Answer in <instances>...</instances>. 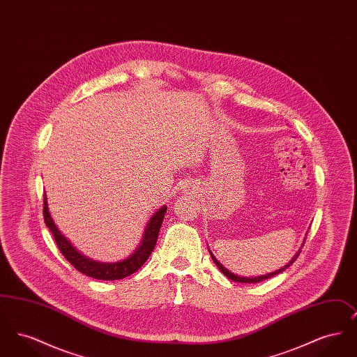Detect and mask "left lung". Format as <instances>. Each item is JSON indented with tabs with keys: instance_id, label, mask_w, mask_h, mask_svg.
I'll return each instance as SVG.
<instances>
[{
	"instance_id": "8db88e82",
	"label": "left lung",
	"mask_w": 357,
	"mask_h": 357,
	"mask_svg": "<svg viewBox=\"0 0 357 357\" xmlns=\"http://www.w3.org/2000/svg\"><path fill=\"white\" fill-rule=\"evenodd\" d=\"M210 252V250H208ZM301 253V250H298L297 252V255H294V257L290 259L288 262V265H285V266H282L281 269H278V271H275V272L268 273V274H265V275H257V277H239V275H236V274H233L231 272H229L225 266H222L221 264L218 262V259L214 257V255L210 252V255H211V258H213V261H214V264L218 266V269L221 271L227 278H230L231 281H236V282H243V284H255V282H261V281H264V280H268V278H271L273 275H275V274H278V273H282L285 269H288L289 266L297 259V257L300 255Z\"/></svg>"
}]
</instances>
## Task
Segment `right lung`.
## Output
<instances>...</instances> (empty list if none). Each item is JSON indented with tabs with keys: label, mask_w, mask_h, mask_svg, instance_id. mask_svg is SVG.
I'll return each mask as SVG.
<instances>
[{
	"label": "right lung",
	"mask_w": 357,
	"mask_h": 357,
	"mask_svg": "<svg viewBox=\"0 0 357 357\" xmlns=\"http://www.w3.org/2000/svg\"><path fill=\"white\" fill-rule=\"evenodd\" d=\"M167 211L166 204L162 206L147 223V227L144 230V236L142 238V242L139 248L130 257L126 259H121L119 262H98L93 261L85 255H80L75 246L69 242L67 238L64 237L54 222L52 220L50 210H48V202H47V194L44 192V221L45 225L50 227L53 238L61 252V255L67 258L70 265H73L75 269L79 272L83 273L88 277L96 278V280H102V281H114V280H121L124 277L131 275L135 273L142 265L147 261V258L153 253V248L158 241V234L162 226V222L165 218V214Z\"/></svg>",
	"instance_id": "obj_1"
}]
</instances>
